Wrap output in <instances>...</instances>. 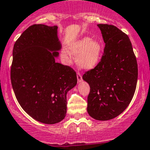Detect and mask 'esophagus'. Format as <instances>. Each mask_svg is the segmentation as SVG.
<instances>
[{
  "label": "esophagus",
  "mask_w": 150,
  "mask_h": 150,
  "mask_svg": "<svg viewBox=\"0 0 150 150\" xmlns=\"http://www.w3.org/2000/svg\"><path fill=\"white\" fill-rule=\"evenodd\" d=\"M77 78H78V82H81V81L83 80L82 75H81V74L80 73V72H78V73H77Z\"/></svg>",
  "instance_id": "esophagus-1"
}]
</instances>
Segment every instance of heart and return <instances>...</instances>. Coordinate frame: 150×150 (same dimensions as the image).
Segmentation results:
<instances>
[{
	"instance_id": "b5f03b06",
	"label": "heart",
	"mask_w": 150,
	"mask_h": 150,
	"mask_svg": "<svg viewBox=\"0 0 150 150\" xmlns=\"http://www.w3.org/2000/svg\"><path fill=\"white\" fill-rule=\"evenodd\" d=\"M71 54L77 55L76 60L81 67L90 69L97 65L102 52L100 43L90 38L84 37L75 40L69 47Z\"/></svg>"
}]
</instances>
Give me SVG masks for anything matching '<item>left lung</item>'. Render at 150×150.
Listing matches in <instances>:
<instances>
[{"instance_id": "left-lung-1", "label": "left lung", "mask_w": 150, "mask_h": 150, "mask_svg": "<svg viewBox=\"0 0 150 150\" xmlns=\"http://www.w3.org/2000/svg\"><path fill=\"white\" fill-rule=\"evenodd\" d=\"M105 43L103 55L83 79L90 86L87 111L97 120L117 117L129 105L138 79L137 57L129 38L117 27L98 25Z\"/></svg>"}]
</instances>
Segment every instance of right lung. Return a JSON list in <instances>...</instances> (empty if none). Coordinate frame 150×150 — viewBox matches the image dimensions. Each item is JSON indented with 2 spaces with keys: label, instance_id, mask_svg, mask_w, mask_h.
<instances>
[{
  "label": "right lung",
  "instance_id": "add662e5",
  "mask_svg": "<svg viewBox=\"0 0 150 150\" xmlns=\"http://www.w3.org/2000/svg\"><path fill=\"white\" fill-rule=\"evenodd\" d=\"M61 48L57 27L33 25L15 42L11 81L18 102L30 116L46 124L63 120L67 93L77 84L75 71L56 62Z\"/></svg>",
  "mask_w": 150,
  "mask_h": 150
}]
</instances>
